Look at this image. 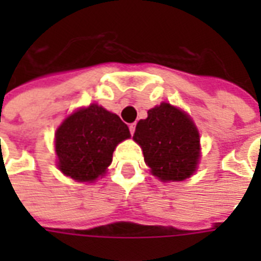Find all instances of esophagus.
<instances>
[{
    "label": "esophagus",
    "mask_w": 261,
    "mask_h": 261,
    "mask_svg": "<svg viewBox=\"0 0 261 261\" xmlns=\"http://www.w3.org/2000/svg\"><path fill=\"white\" fill-rule=\"evenodd\" d=\"M128 128H130L131 135H134V133H135V123H131L130 126H128Z\"/></svg>",
    "instance_id": "obj_1"
}]
</instances>
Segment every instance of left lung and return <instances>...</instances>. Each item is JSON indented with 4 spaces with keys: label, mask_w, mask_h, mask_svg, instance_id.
Masks as SVG:
<instances>
[{
    "label": "left lung",
    "mask_w": 261,
    "mask_h": 261,
    "mask_svg": "<svg viewBox=\"0 0 261 261\" xmlns=\"http://www.w3.org/2000/svg\"><path fill=\"white\" fill-rule=\"evenodd\" d=\"M133 138L142 147L151 173L163 181H181L196 169L200 157L198 130L188 115L168 102L147 111Z\"/></svg>",
    "instance_id": "obj_1"
}]
</instances>
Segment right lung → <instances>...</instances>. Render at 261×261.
<instances>
[{
	"label": "right lung",
	"mask_w": 261,
	"mask_h": 261,
	"mask_svg": "<svg viewBox=\"0 0 261 261\" xmlns=\"http://www.w3.org/2000/svg\"><path fill=\"white\" fill-rule=\"evenodd\" d=\"M130 138V130L118 115L97 104L65 119L55 133L59 169L77 181H93L106 173L119 142Z\"/></svg>",
	"instance_id": "obj_1"
}]
</instances>
